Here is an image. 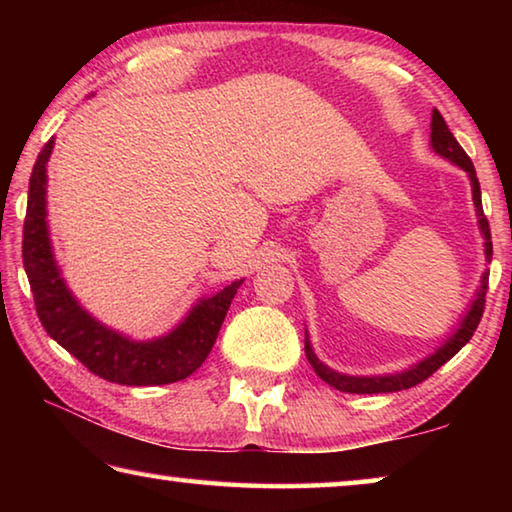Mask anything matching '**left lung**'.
Masks as SVG:
<instances>
[{"mask_svg": "<svg viewBox=\"0 0 512 512\" xmlns=\"http://www.w3.org/2000/svg\"><path fill=\"white\" fill-rule=\"evenodd\" d=\"M429 146L433 149V153L440 155V158H445L452 164H456V167H461L467 173V178H470L472 201H474L476 219H479V230L483 237V255H485V262L490 264L492 262V241H490L488 219H485L483 205H481L479 178H476L472 160L467 158L463 146L456 142V137L452 135V131H449L443 115H440L436 108H433V112H431V142H429ZM488 275H490V271H483L479 289H476L472 302L463 311V316H461V320H458V325L454 327V332L449 334L436 350L427 354L424 359H420L418 363H413V366L404 368L400 372H388V375H345V372L325 366V363L316 357L314 348H311L309 334L305 329V354L311 363V368H314L316 375L323 379L325 384H329L332 388H336V391H343V393H357V395L397 393V391H406V388H411V386H418L420 381L431 377L440 366H445V363L452 359L467 341L472 339L474 329L479 327V320L483 316L485 291H488Z\"/></svg>", "mask_w": 512, "mask_h": 512, "instance_id": "8db88e82", "label": "left lung"}]
</instances>
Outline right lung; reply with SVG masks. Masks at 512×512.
I'll return each instance as SVG.
<instances>
[{
    "instance_id": "1",
    "label": "right lung",
    "mask_w": 512,
    "mask_h": 512,
    "mask_svg": "<svg viewBox=\"0 0 512 512\" xmlns=\"http://www.w3.org/2000/svg\"><path fill=\"white\" fill-rule=\"evenodd\" d=\"M51 151L54 137L33 164L22 241L24 271L42 327L85 368L112 384L162 386L189 377L210 354L244 277L216 291L214 296L198 298L176 327L155 339L135 341L103 325L67 287L51 246L47 223V162Z\"/></svg>"
}]
</instances>
